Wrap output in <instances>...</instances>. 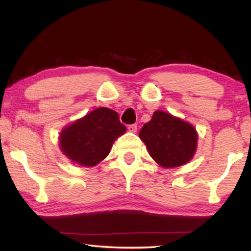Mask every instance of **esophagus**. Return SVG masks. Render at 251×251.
<instances>
[{
  "label": "esophagus",
  "instance_id": "34e87169",
  "mask_svg": "<svg viewBox=\"0 0 251 251\" xmlns=\"http://www.w3.org/2000/svg\"><path fill=\"white\" fill-rule=\"evenodd\" d=\"M127 129H128L130 133H136V130H137V125H136V124L128 125V127H127Z\"/></svg>",
  "mask_w": 251,
  "mask_h": 251
}]
</instances>
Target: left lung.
Wrapping results in <instances>:
<instances>
[{"label": "left lung", "mask_w": 251, "mask_h": 251, "mask_svg": "<svg viewBox=\"0 0 251 251\" xmlns=\"http://www.w3.org/2000/svg\"><path fill=\"white\" fill-rule=\"evenodd\" d=\"M151 158L165 168L179 167L193 158L198 135L193 125L180 118L156 110L139 131Z\"/></svg>", "instance_id": "left-lung-1"}]
</instances>
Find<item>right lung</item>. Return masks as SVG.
Wrapping results in <instances>:
<instances>
[{
    "label": "right lung",
    "instance_id": "obj_1",
    "mask_svg": "<svg viewBox=\"0 0 251 251\" xmlns=\"http://www.w3.org/2000/svg\"><path fill=\"white\" fill-rule=\"evenodd\" d=\"M126 131L115 110L99 107L62 130L63 154L80 166H95L109 154L113 143Z\"/></svg>",
    "mask_w": 251,
    "mask_h": 251
}]
</instances>
